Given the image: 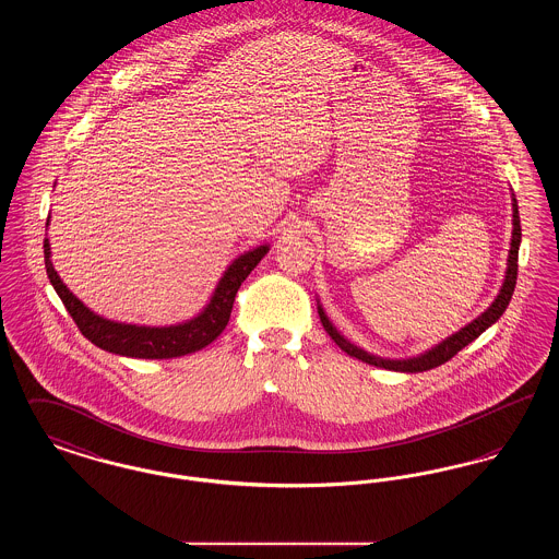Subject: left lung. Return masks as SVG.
<instances>
[{"instance_id":"left-lung-1","label":"left lung","mask_w":559,"mask_h":559,"mask_svg":"<svg viewBox=\"0 0 559 559\" xmlns=\"http://www.w3.org/2000/svg\"><path fill=\"white\" fill-rule=\"evenodd\" d=\"M520 242H522V226H520V213H518V201L513 197V233H511V249H509V260H507V272L506 281H503V287L497 295V299L492 301V306L479 314L478 319L472 320L467 326H463L459 333H454L451 337H447L442 344H438L431 349H427L426 354L417 356V358H406V360H390V358H379V356H372L369 352L360 349V347L349 344L344 335L337 333V329L331 324V320L326 319L324 310L320 308L319 304V317L324 331L331 335V340L342 347L346 354L372 365V367H379V369H388V371H400V372H424L429 369H436L444 362H449L454 354H459L465 346H469L476 337H479L490 324H495L497 320L503 317V312L511 301V295L515 289V281H518V251H520Z\"/></svg>"}]
</instances>
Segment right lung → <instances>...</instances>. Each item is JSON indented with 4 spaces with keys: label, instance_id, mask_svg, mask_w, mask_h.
<instances>
[{
    "label": "right lung",
    "instance_id": "1",
    "mask_svg": "<svg viewBox=\"0 0 559 559\" xmlns=\"http://www.w3.org/2000/svg\"><path fill=\"white\" fill-rule=\"evenodd\" d=\"M50 253H52L50 240L46 239L44 240V258H46L48 278L58 293V297L62 299L67 312L71 314V319L75 320L81 335L85 340H90L94 346L103 347L112 354L155 360V358H178V356L192 354V352L203 349L212 344L230 320L233 304H235L240 283L266 255L267 245H260V247L242 253L228 266L224 276L219 278L210 304L205 306V310L199 317L180 322V324H171V326H138V324L115 322V320L103 319V317L94 314L60 281L58 272L53 270Z\"/></svg>",
    "mask_w": 559,
    "mask_h": 559
}]
</instances>
